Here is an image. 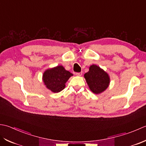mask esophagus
<instances>
[{"mask_svg": "<svg viewBox=\"0 0 146 146\" xmlns=\"http://www.w3.org/2000/svg\"><path fill=\"white\" fill-rule=\"evenodd\" d=\"M82 72H77L76 74L77 76H82Z\"/></svg>", "mask_w": 146, "mask_h": 146, "instance_id": "obj_1", "label": "esophagus"}]
</instances>
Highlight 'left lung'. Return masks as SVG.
Masks as SVG:
<instances>
[{
	"instance_id": "8db88e82",
	"label": "left lung",
	"mask_w": 146,
	"mask_h": 146,
	"mask_svg": "<svg viewBox=\"0 0 146 146\" xmlns=\"http://www.w3.org/2000/svg\"><path fill=\"white\" fill-rule=\"evenodd\" d=\"M84 76L90 90L96 94L105 91L110 82L108 74L94 64L91 65L89 71Z\"/></svg>"
}]
</instances>
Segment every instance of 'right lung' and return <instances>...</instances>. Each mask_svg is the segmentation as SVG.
Segmentation results:
<instances>
[{"mask_svg":"<svg viewBox=\"0 0 146 146\" xmlns=\"http://www.w3.org/2000/svg\"><path fill=\"white\" fill-rule=\"evenodd\" d=\"M73 74L62 65L46 69L43 74V81L46 88L53 93H59L65 87V83Z\"/></svg>","mask_w":146,"mask_h":146,"instance_id":"right-lung-1","label":"right lung"}]
</instances>
